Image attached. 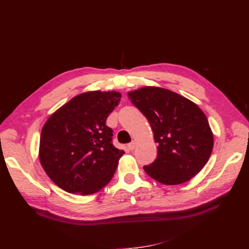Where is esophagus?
I'll use <instances>...</instances> for the list:
<instances>
[{
	"label": "esophagus",
	"instance_id": "1",
	"mask_svg": "<svg viewBox=\"0 0 249 249\" xmlns=\"http://www.w3.org/2000/svg\"><path fill=\"white\" fill-rule=\"evenodd\" d=\"M135 146H136V142H135V141H131L130 143L127 144V147H128V149H129L130 151H133V150L135 149Z\"/></svg>",
	"mask_w": 249,
	"mask_h": 249
}]
</instances>
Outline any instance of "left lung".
I'll return each instance as SVG.
<instances>
[{"label": "left lung", "instance_id": "1", "mask_svg": "<svg viewBox=\"0 0 249 249\" xmlns=\"http://www.w3.org/2000/svg\"><path fill=\"white\" fill-rule=\"evenodd\" d=\"M154 133L156 160L144 171L157 182L189 181L208 162L213 150L209 121L197 105L166 89L145 87L128 94Z\"/></svg>", "mask_w": 249, "mask_h": 249}]
</instances>
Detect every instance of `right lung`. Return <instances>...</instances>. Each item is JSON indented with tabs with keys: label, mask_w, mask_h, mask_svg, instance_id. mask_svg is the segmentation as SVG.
I'll use <instances>...</instances> for the list:
<instances>
[{
	"label": "right lung",
	"mask_w": 249,
	"mask_h": 249,
	"mask_svg": "<svg viewBox=\"0 0 249 249\" xmlns=\"http://www.w3.org/2000/svg\"><path fill=\"white\" fill-rule=\"evenodd\" d=\"M120 100L118 92L83 93L45 123L40 135V163L63 190L92 195L111 181L124 151L113 145V130L106 121Z\"/></svg>",
	"instance_id": "obj_1"
}]
</instances>
